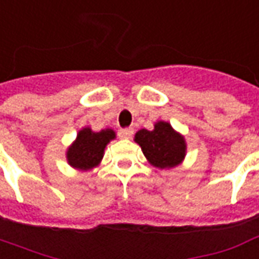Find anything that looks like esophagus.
<instances>
[{
	"label": "esophagus",
	"instance_id": "esophagus-1",
	"mask_svg": "<svg viewBox=\"0 0 259 259\" xmlns=\"http://www.w3.org/2000/svg\"><path fill=\"white\" fill-rule=\"evenodd\" d=\"M135 133V130L132 129V127H127V129H120L119 130V137L120 139H130L132 136Z\"/></svg>",
	"mask_w": 259,
	"mask_h": 259
}]
</instances>
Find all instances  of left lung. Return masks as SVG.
Segmentation results:
<instances>
[{
  "label": "left lung",
  "mask_w": 259,
  "mask_h": 259,
  "mask_svg": "<svg viewBox=\"0 0 259 259\" xmlns=\"http://www.w3.org/2000/svg\"><path fill=\"white\" fill-rule=\"evenodd\" d=\"M148 163L159 170L173 168L183 163L187 155V141L166 120H158L154 129H141L135 135Z\"/></svg>",
  "instance_id": "1"
}]
</instances>
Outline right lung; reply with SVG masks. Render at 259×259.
<instances>
[{"label": "right lung", "mask_w": 259, "mask_h": 259, "mask_svg": "<svg viewBox=\"0 0 259 259\" xmlns=\"http://www.w3.org/2000/svg\"><path fill=\"white\" fill-rule=\"evenodd\" d=\"M116 137L112 129H103L100 132L93 130L86 126L82 127L72 144L67 148L66 158L71 167L88 171L97 167L103 160L104 149L110 141Z\"/></svg>", "instance_id": "add662e5"}]
</instances>
